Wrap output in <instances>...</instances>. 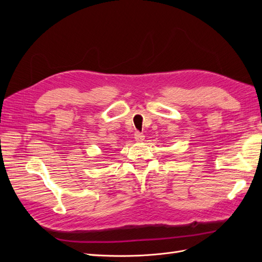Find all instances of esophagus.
Returning <instances> with one entry per match:
<instances>
[{
  "label": "esophagus",
  "mask_w": 262,
  "mask_h": 262,
  "mask_svg": "<svg viewBox=\"0 0 262 262\" xmlns=\"http://www.w3.org/2000/svg\"><path fill=\"white\" fill-rule=\"evenodd\" d=\"M134 139H136L137 142H142L144 140V134L140 133V132H136L134 133Z\"/></svg>",
  "instance_id": "obj_1"
}]
</instances>
